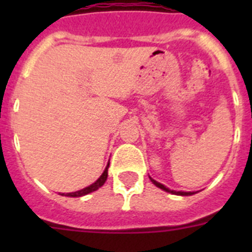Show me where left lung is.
Instances as JSON below:
<instances>
[{
	"label": "left lung",
	"instance_id": "8db88e82",
	"mask_svg": "<svg viewBox=\"0 0 252 252\" xmlns=\"http://www.w3.org/2000/svg\"><path fill=\"white\" fill-rule=\"evenodd\" d=\"M150 180L153 182L154 184L157 187H159L160 189H162V190H165V192H169V193H173V194H178V195H192L194 194V192H175V190H171V189L166 188L165 186H162L161 183H159V182H157V180H154L153 178H150Z\"/></svg>",
	"mask_w": 252,
	"mask_h": 252
}]
</instances>
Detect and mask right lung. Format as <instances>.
Here are the masks:
<instances>
[{
  "label": "right lung",
  "mask_w": 252,
  "mask_h": 252,
  "mask_svg": "<svg viewBox=\"0 0 252 252\" xmlns=\"http://www.w3.org/2000/svg\"><path fill=\"white\" fill-rule=\"evenodd\" d=\"M108 166H110V162L107 164L106 169H104V171L102 173L101 177L95 180L94 183L91 184L90 187H87V188H84V189H81V190H78V192L66 193V194L64 193V194H62V195H66V197H82V195H86V194H88V193H92V192H94V190H97V189L101 188V187L103 186L104 182L107 180V177H108Z\"/></svg>",
  "instance_id": "obj_1"
}]
</instances>
